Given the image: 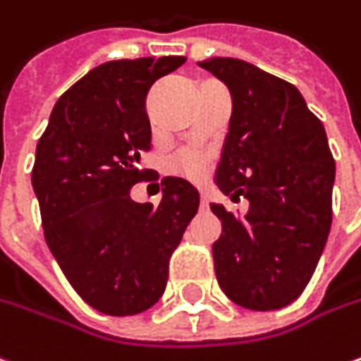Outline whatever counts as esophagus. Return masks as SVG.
<instances>
[{
    "label": "esophagus",
    "instance_id": "1",
    "mask_svg": "<svg viewBox=\"0 0 361 361\" xmlns=\"http://www.w3.org/2000/svg\"><path fill=\"white\" fill-rule=\"evenodd\" d=\"M200 208H202V210H204V208H208V196H206L204 192L200 194Z\"/></svg>",
    "mask_w": 361,
    "mask_h": 361
}]
</instances>
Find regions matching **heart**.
Wrapping results in <instances>:
<instances>
[{"mask_svg": "<svg viewBox=\"0 0 361 361\" xmlns=\"http://www.w3.org/2000/svg\"><path fill=\"white\" fill-rule=\"evenodd\" d=\"M167 165L171 171L185 176L190 180H204L210 169V155L206 151H181L178 155H173Z\"/></svg>", "mask_w": 361, "mask_h": 361, "instance_id": "1", "label": "heart"}]
</instances>
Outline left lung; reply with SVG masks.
<instances>
[{
    "instance_id": "1",
    "label": "left lung",
    "mask_w": 361,
    "mask_h": 361,
    "mask_svg": "<svg viewBox=\"0 0 361 361\" xmlns=\"http://www.w3.org/2000/svg\"><path fill=\"white\" fill-rule=\"evenodd\" d=\"M232 97L216 185L246 197L244 218L212 204L222 234L212 246L220 289L252 311L293 303L322 259L331 228L336 161L323 123L297 87L238 58L200 62Z\"/></svg>"
}]
</instances>
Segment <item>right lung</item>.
<instances>
[{"label":"right lung","instance_id":"add662e5","mask_svg":"<svg viewBox=\"0 0 361 361\" xmlns=\"http://www.w3.org/2000/svg\"><path fill=\"white\" fill-rule=\"evenodd\" d=\"M183 56L111 60L54 104L32 185L44 238L72 289L104 315H137L164 295L169 259L200 206L183 178H164L159 206L131 200L151 149L145 99Z\"/></svg>","mask_w":361,"mask_h":361}]
</instances>
